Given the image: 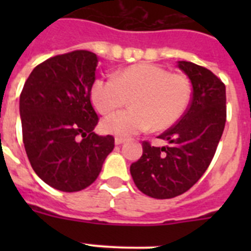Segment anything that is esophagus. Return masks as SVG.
<instances>
[{
  "instance_id": "esophagus-1",
  "label": "esophagus",
  "mask_w": 251,
  "mask_h": 251,
  "mask_svg": "<svg viewBox=\"0 0 251 251\" xmlns=\"http://www.w3.org/2000/svg\"><path fill=\"white\" fill-rule=\"evenodd\" d=\"M114 142H115V145L119 146V145H122V143H124V142H126V139L121 138V137H117V138L114 139Z\"/></svg>"
}]
</instances>
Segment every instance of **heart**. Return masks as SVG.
<instances>
[{
  "label": "heart",
  "mask_w": 251,
  "mask_h": 251,
  "mask_svg": "<svg viewBox=\"0 0 251 251\" xmlns=\"http://www.w3.org/2000/svg\"><path fill=\"white\" fill-rule=\"evenodd\" d=\"M191 84L182 74L170 73L154 64H136L110 77H98L90 86L93 105L101 114L114 112L127 103L129 109L108 115L101 129L118 137L165 130L176 124L191 101Z\"/></svg>",
  "instance_id": "b5f03b06"
}]
</instances>
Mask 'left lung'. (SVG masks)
Returning <instances> with one entry per match:
<instances>
[{
    "instance_id": "1",
    "label": "left lung",
    "mask_w": 251,
    "mask_h": 251,
    "mask_svg": "<svg viewBox=\"0 0 251 251\" xmlns=\"http://www.w3.org/2000/svg\"><path fill=\"white\" fill-rule=\"evenodd\" d=\"M177 65L191 80V103L182 118L158 136L168 146L153 147L145 141L143 154L130 165L139 191L159 200L182 195L201 178L214 158L226 122L225 84L203 66L190 61Z\"/></svg>"
}]
</instances>
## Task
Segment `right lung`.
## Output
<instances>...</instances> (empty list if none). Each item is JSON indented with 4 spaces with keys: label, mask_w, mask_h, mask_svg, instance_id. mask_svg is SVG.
<instances>
[{
    "label": "right lung",
    "mask_w": 251,
    "mask_h": 251,
    "mask_svg": "<svg viewBox=\"0 0 251 251\" xmlns=\"http://www.w3.org/2000/svg\"><path fill=\"white\" fill-rule=\"evenodd\" d=\"M98 56L86 50L39 64L20 95L22 141L35 174L51 187L76 192L94 182L114 137L95 134L90 101Z\"/></svg>",
    "instance_id": "right-lung-1"
}]
</instances>
